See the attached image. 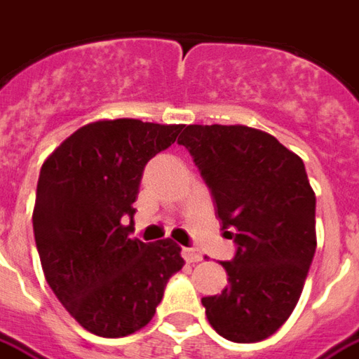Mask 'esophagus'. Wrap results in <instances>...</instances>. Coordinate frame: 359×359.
<instances>
[{"label":"esophagus","instance_id":"1","mask_svg":"<svg viewBox=\"0 0 359 359\" xmlns=\"http://www.w3.org/2000/svg\"><path fill=\"white\" fill-rule=\"evenodd\" d=\"M182 257L187 259L188 264H196V262H202V252L196 248H182Z\"/></svg>","mask_w":359,"mask_h":359}]
</instances>
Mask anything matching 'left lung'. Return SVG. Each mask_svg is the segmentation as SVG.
I'll return each mask as SVG.
<instances>
[{
    "label": "left lung",
    "mask_w": 359,
    "mask_h": 359,
    "mask_svg": "<svg viewBox=\"0 0 359 359\" xmlns=\"http://www.w3.org/2000/svg\"><path fill=\"white\" fill-rule=\"evenodd\" d=\"M236 244L225 290L202 298L211 327L233 342L277 332L298 304L316 254V194L300 157L242 125H188L179 138Z\"/></svg>",
    "instance_id": "8db88e82"
}]
</instances>
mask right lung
Listing matches in <instances>:
<instances>
[{
  "mask_svg": "<svg viewBox=\"0 0 359 359\" xmlns=\"http://www.w3.org/2000/svg\"><path fill=\"white\" fill-rule=\"evenodd\" d=\"M180 130L138 118L97 121L71 134L40 169L32 225L43 275L97 337L146 327L167 280L184 265L171 238H130L144 167Z\"/></svg>",
  "mask_w": 359,
  "mask_h": 359,
  "instance_id": "right-lung-1",
  "label": "right lung"
}]
</instances>
